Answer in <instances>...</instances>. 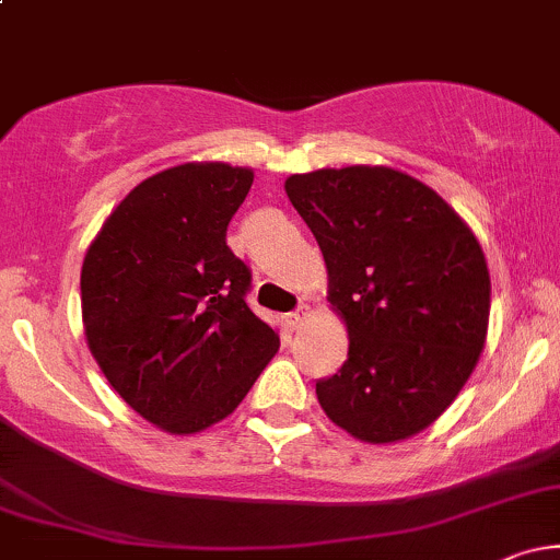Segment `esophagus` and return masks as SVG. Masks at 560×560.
Returning a JSON list of instances; mask_svg holds the SVG:
<instances>
[{
  "label": "esophagus",
  "instance_id": "34e87169",
  "mask_svg": "<svg viewBox=\"0 0 560 560\" xmlns=\"http://www.w3.org/2000/svg\"><path fill=\"white\" fill-rule=\"evenodd\" d=\"M305 318H307V305H300L298 311H292V313H287L284 316V320H287V326L289 329H300L302 324H305Z\"/></svg>",
  "mask_w": 560,
  "mask_h": 560
}]
</instances>
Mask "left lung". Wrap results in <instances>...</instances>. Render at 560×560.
I'll use <instances>...</instances> for the list:
<instances>
[{"label":"left lung","instance_id":"8db88e82","mask_svg":"<svg viewBox=\"0 0 560 560\" xmlns=\"http://www.w3.org/2000/svg\"><path fill=\"white\" fill-rule=\"evenodd\" d=\"M289 202L316 236L347 361L316 395L369 445L423 432L477 369L490 268L471 226L432 186L387 165L294 173Z\"/></svg>","mask_w":560,"mask_h":560}]
</instances>
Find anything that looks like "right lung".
Returning <instances> with one entry per match:
<instances>
[{
	"instance_id": "obj_1",
	"label": "right lung",
	"mask_w": 560,
	"mask_h": 560,
	"mask_svg": "<svg viewBox=\"0 0 560 560\" xmlns=\"http://www.w3.org/2000/svg\"><path fill=\"white\" fill-rule=\"evenodd\" d=\"M253 168L184 163L133 186L81 266L86 345L110 387L160 432L223 421L279 352L244 302L249 271L226 226Z\"/></svg>"
}]
</instances>
